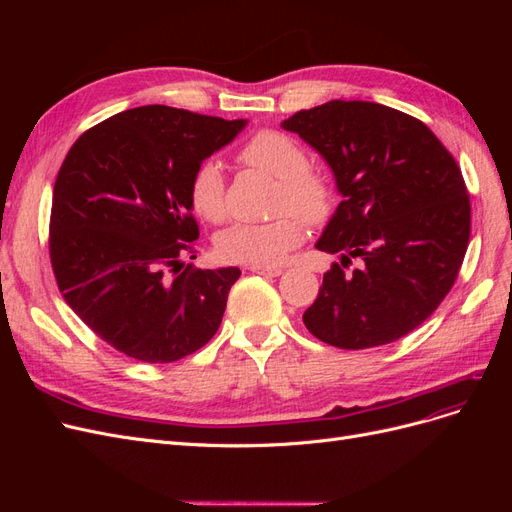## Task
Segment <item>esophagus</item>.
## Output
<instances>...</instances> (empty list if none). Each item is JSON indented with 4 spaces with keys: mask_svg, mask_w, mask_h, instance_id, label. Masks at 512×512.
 Here are the masks:
<instances>
[{
    "mask_svg": "<svg viewBox=\"0 0 512 512\" xmlns=\"http://www.w3.org/2000/svg\"><path fill=\"white\" fill-rule=\"evenodd\" d=\"M252 273H258V275H267V277H277L282 275V267H267V265H250L247 267Z\"/></svg>",
    "mask_w": 512,
    "mask_h": 512,
    "instance_id": "34e87169",
    "label": "esophagus"
}]
</instances>
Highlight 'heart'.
Listing matches in <instances>:
<instances>
[{
    "label": "heart",
    "instance_id": "b5f03b06",
    "mask_svg": "<svg viewBox=\"0 0 512 512\" xmlns=\"http://www.w3.org/2000/svg\"><path fill=\"white\" fill-rule=\"evenodd\" d=\"M239 160L277 179L275 211L297 212L307 224H322L329 218L333 205L329 183L307 168V153L292 136L262 130L241 147ZM190 203L207 222L218 224L226 218V183L218 162L205 160L196 166L190 179ZM296 216L282 213L269 222H241L226 228L215 241L220 258L241 265H277L303 239V226Z\"/></svg>",
    "mask_w": 512,
    "mask_h": 512
}]
</instances>
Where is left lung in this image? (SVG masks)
I'll return each mask as SVG.
<instances>
[{
	"label": "left lung",
	"instance_id": "1",
	"mask_svg": "<svg viewBox=\"0 0 512 512\" xmlns=\"http://www.w3.org/2000/svg\"><path fill=\"white\" fill-rule=\"evenodd\" d=\"M320 153L342 196L316 247L339 254L305 309L320 342L363 350L427 320L453 288L470 239L461 170L423 121L391 106L331 100L282 121ZM352 257L362 267L346 274Z\"/></svg>",
	"mask_w": 512,
	"mask_h": 512
}]
</instances>
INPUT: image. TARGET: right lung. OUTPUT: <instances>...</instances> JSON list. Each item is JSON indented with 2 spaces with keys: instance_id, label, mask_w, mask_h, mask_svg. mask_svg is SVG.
<instances>
[{
  "instance_id": "1",
  "label": "right lung",
  "mask_w": 512,
  "mask_h": 512,
  "mask_svg": "<svg viewBox=\"0 0 512 512\" xmlns=\"http://www.w3.org/2000/svg\"><path fill=\"white\" fill-rule=\"evenodd\" d=\"M245 126L138 106L87 130L59 168L49 241L57 286L91 331L136 361H179L220 329L241 271L183 267L198 239L190 179Z\"/></svg>"
}]
</instances>
